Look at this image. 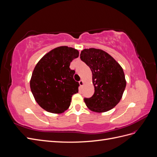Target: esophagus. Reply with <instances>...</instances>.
Returning <instances> with one entry per match:
<instances>
[{"mask_svg": "<svg viewBox=\"0 0 157 157\" xmlns=\"http://www.w3.org/2000/svg\"><path fill=\"white\" fill-rule=\"evenodd\" d=\"M79 84H80V86H83L84 81H83L82 80H80V81H79Z\"/></svg>", "mask_w": 157, "mask_h": 157, "instance_id": "34e87169", "label": "esophagus"}]
</instances>
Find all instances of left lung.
I'll list each match as a JSON object with an SVG mask.
<instances>
[{"label":"left lung","instance_id":"8db88e82","mask_svg":"<svg viewBox=\"0 0 157 157\" xmlns=\"http://www.w3.org/2000/svg\"><path fill=\"white\" fill-rule=\"evenodd\" d=\"M80 59L92 73L94 94L84 101L94 112L111 110L119 103L126 88V81L121 66L111 56L100 49L83 50Z\"/></svg>","mask_w":157,"mask_h":157}]
</instances>
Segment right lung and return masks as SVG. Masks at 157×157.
<instances>
[{
  "instance_id": "1",
  "label": "right lung",
  "mask_w": 157,
  "mask_h": 157,
  "mask_svg": "<svg viewBox=\"0 0 157 157\" xmlns=\"http://www.w3.org/2000/svg\"><path fill=\"white\" fill-rule=\"evenodd\" d=\"M78 55L73 48L59 46L45 54L36 65L30 87L35 101L45 111L59 114L69 107L79 86L73 78L75 71L69 66Z\"/></svg>"
}]
</instances>
